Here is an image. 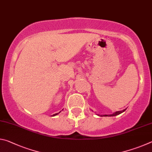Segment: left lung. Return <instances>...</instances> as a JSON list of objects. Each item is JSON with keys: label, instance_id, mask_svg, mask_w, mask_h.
Wrapping results in <instances>:
<instances>
[{"label": "left lung", "instance_id": "obj_1", "mask_svg": "<svg viewBox=\"0 0 152 152\" xmlns=\"http://www.w3.org/2000/svg\"><path fill=\"white\" fill-rule=\"evenodd\" d=\"M125 110H125H119V111H117V112H115V113H113V114H111V115H103V116H104V117H111V116H116V115H119V114H121V113H122L123 112H124Z\"/></svg>", "mask_w": 152, "mask_h": 152}]
</instances>
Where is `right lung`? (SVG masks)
<instances>
[{
	"mask_svg": "<svg viewBox=\"0 0 152 152\" xmlns=\"http://www.w3.org/2000/svg\"><path fill=\"white\" fill-rule=\"evenodd\" d=\"M58 114V113H56V114H54V115H53L52 116H55V115H57Z\"/></svg>",
	"mask_w": 152,
	"mask_h": 152,
	"instance_id": "add662e5",
	"label": "right lung"
}]
</instances>
